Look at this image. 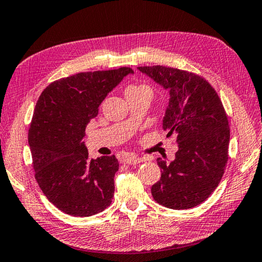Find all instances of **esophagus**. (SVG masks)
Wrapping results in <instances>:
<instances>
[{
	"label": "esophagus",
	"instance_id": "1",
	"mask_svg": "<svg viewBox=\"0 0 262 262\" xmlns=\"http://www.w3.org/2000/svg\"><path fill=\"white\" fill-rule=\"evenodd\" d=\"M123 160H125V163L128 165H136V164L143 163L144 161L143 158H139V157H134V156H127Z\"/></svg>",
	"mask_w": 262,
	"mask_h": 262
}]
</instances>
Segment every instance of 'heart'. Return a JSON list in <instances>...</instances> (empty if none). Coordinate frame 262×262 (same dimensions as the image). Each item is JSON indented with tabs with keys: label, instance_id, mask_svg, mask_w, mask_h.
Masks as SVG:
<instances>
[{
	"label": "heart",
	"instance_id": "b5f03b06",
	"mask_svg": "<svg viewBox=\"0 0 262 262\" xmlns=\"http://www.w3.org/2000/svg\"><path fill=\"white\" fill-rule=\"evenodd\" d=\"M137 93H147L151 95V89L149 85L143 84V83L130 84L128 85L126 89V95H132V94H137Z\"/></svg>",
	"mask_w": 262,
	"mask_h": 262
}]
</instances>
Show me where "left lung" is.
Here are the masks:
<instances>
[{
    "label": "left lung",
    "instance_id": "1",
    "mask_svg": "<svg viewBox=\"0 0 262 262\" xmlns=\"http://www.w3.org/2000/svg\"><path fill=\"white\" fill-rule=\"evenodd\" d=\"M141 72L169 90L163 127L175 133L179 150L169 165L157 159L161 178L151 188L155 201L173 210L198 206L225 173L230 128L223 104L201 75L167 66H140Z\"/></svg>",
    "mask_w": 262,
    "mask_h": 262
}]
</instances>
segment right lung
I'll return each instance as SVG.
<instances>
[{
    "instance_id": "right-lung-1",
    "label": "right lung",
    "mask_w": 262,
    "mask_h": 262,
    "mask_svg": "<svg viewBox=\"0 0 262 262\" xmlns=\"http://www.w3.org/2000/svg\"><path fill=\"white\" fill-rule=\"evenodd\" d=\"M130 68L81 72L51 82L37 99L28 130L33 169L50 203L69 215L92 216L111 205L115 155L90 159L85 126Z\"/></svg>"
}]
</instances>
